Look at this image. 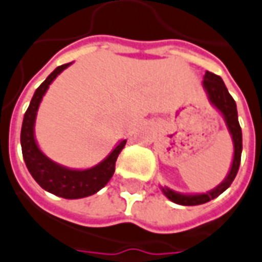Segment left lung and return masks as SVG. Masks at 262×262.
Returning <instances> with one entry per match:
<instances>
[{"label": "left lung", "mask_w": 262, "mask_h": 262, "mask_svg": "<svg viewBox=\"0 0 262 262\" xmlns=\"http://www.w3.org/2000/svg\"><path fill=\"white\" fill-rule=\"evenodd\" d=\"M203 85L206 88L207 93L210 96L211 102L216 106L217 110L221 111L222 115L225 116V120L227 123L230 133L233 135L234 141V160L231 169H230L229 176L226 177V180L221 185H217L215 189L207 192V193L202 194H181L177 193L174 190L165 188L164 193L169 200L181 204V206H199L203 203H207L212 200V199L217 198L219 194L223 193L227 188L231 185V183L235 179V176L238 173L241 164V154H242V131H241L239 121H238V112H237V104L234 101V98L227 91L225 82L222 81L219 75L214 74V73L207 72L204 75V81Z\"/></svg>", "instance_id": "8db88e82"}]
</instances>
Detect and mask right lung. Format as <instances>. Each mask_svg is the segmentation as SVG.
<instances>
[{
	"label": "right lung",
	"instance_id": "right-lung-1",
	"mask_svg": "<svg viewBox=\"0 0 262 262\" xmlns=\"http://www.w3.org/2000/svg\"><path fill=\"white\" fill-rule=\"evenodd\" d=\"M70 63L62 64L48 75L46 81L37 88L29 106L24 115L21 127V150L24 157L25 165L28 167L29 173L35 181L50 193L64 199H81L91 196L101 189L115 173V164L118 160L119 154L125 146V139L115 147V150L110 154V157L104 160L100 165L86 169V170H72L66 167L56 165L51 160L39 150L35 137H33V124L36 118L37 108L40 104L41 98L45 96L46 91L50 83L55 79V77L60 72H63Z\"/></svg>",
	"mask_w": 262,
	"mask_h": 262
}]
</instances>
